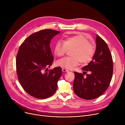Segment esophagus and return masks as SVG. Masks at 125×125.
<instances>
[{"mask_svg":"<svg viewBox=\"0 0 125 125\" xmlns=\"http://www.w3.org/2000/svg\"><path fill=\"white\" fill-rule=\"evenodd\" d=\"M62 71L63 72H68V71L67 70H66V69L65 68H62Z\"/></svg>","mask_w":125,"mask_h":125,"instance_id":"34e87169","label":"esophagus"}]
</instances>
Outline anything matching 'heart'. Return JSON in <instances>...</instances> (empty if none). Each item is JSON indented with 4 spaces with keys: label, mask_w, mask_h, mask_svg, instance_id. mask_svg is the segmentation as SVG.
Segmentation results:
<instances>
[{
    "label": "heart",
    "mask_w": 125,
    "mask_h": 125,
    "mask_svg": "<svg viewBox=\"0 0 125 125\" xmlns=\"http://www.w3.org/2000/svg\"><path fill=\"white\" fill-rule=\"evenodd\" d=\"M70 55L59 59L57 65L62 68L72 69L79 64L85 65L93 59L96 52L95 46L90 42L86 37L82 34L67 36L63 42L58 41L54 47V54L58 57H62L68 50H71Z\"/></svg>",
    "instance_id": "b5f03b06"
}]
</instances>
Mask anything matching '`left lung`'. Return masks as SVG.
Returning <instances> with one entry per match:
<instances>
[{
	"label": "left lung",
	"instance_id": "8db88e82",
	"mask_svg": "<svg viewBox=\"0 0 125 125\" xmlns=\"http://www.w3.org/2000/svg\"><path fill=\"white\" fill-rule=\"evenodd\" d=\"M96 49L93 60L88 65L82 68L85 74L90 71V74L83 77L82 73L75 72L73 90L77 96L86 100L98 97L107 90L113 75V62L111 53L105 42L97 35Z\"/></svg>",
	"mask_w": 125,
	"mask_h": 125
}]
</instances>
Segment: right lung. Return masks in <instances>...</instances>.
<instances>
[{
  "label": "right lung",
  "instance_id": "right-lung-1",
  "mask_svg": "<svg viewBox=\"0 0 125 125\" xmlns=\"http://www.w3.org/2000/svg\"><path fill=\"white\" fill-rule=\"evenodd\" d=\"M60 31L44 29L35 32L23 42L16 55V72L21 85L31 96L45 99L56 91L62 75L60 67L48 71L53 57L50 41Z\"/></svg>",
  "mask_w": 125,
  "mask_h": 125
}]
</instances>
